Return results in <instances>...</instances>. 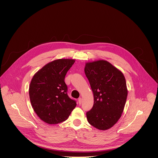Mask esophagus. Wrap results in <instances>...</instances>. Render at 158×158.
I'll use <instances>...</instances> for the list:
<instances>
[{
	"label": "esophagus",
	"mask_w": 158,
	"mask_h": 158,
	"mask_svg": "<svg viewBox=\"0 0 158 158\" xmlns=\"http://www.w3.org/2000/svg\"><path fill=\"white\" fill-rule=\"evenodd\" d=\"M81 103H82V98L80 97V98H78V103H79L80 105H81Z\"/></svg>",
	"instance_id": "1"
}]
</instances>
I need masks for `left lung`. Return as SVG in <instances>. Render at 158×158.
I'll list each match as a JSON object with an SVG mask.
<instances>
[{"label":"left lung","instance_id":"1","mask_svg":"<svg viewBox=\"0 0 158 158\" xmlns=\"http://www.w3.org/2000/svg\"><path fill=\"white\" fill-rule=\"evenodd\" d=\"M85 72L94 94V105L86 113L88 122L100 130H106L118 122L128 95L123 73L106 60L85 64Z\"/></svg>","mask_w":158,"mask_h":158}]
</instances>
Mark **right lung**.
Instances as JSON below:
<instances>
[{
	"mask_svg": "<svg viewBox=\"0 0 158 158\" xmlns=\"http://www.w3.org/2000/svg\"><path fill=\"white\" fill-rule=\"evenodd\" d=\"M74 59L52 61L33 75L30 86L31 105L37 115L48 124H57L68 119L77 103L67 94L64 82Z\"/></svg>",
	"mask_w": 158,
	"mask_h": 158,
	"instance_id": "1",
	"label": "right lung"
}]
</instances>
